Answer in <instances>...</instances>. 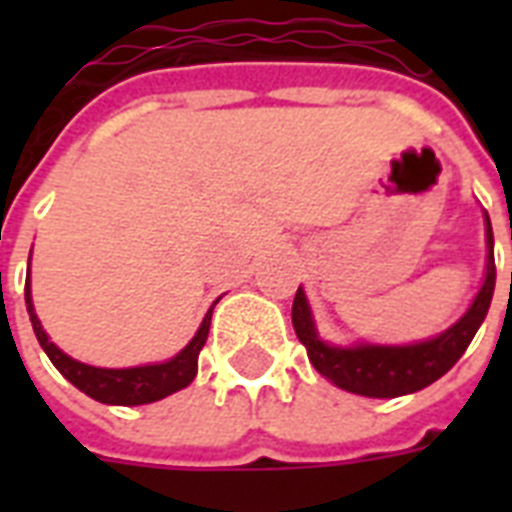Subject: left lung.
<instances>
[{"instance_id": "obj_1", "label": "left lung", "mask_w": 512, "mask_h": 512, "mask_svg": "<svg viewBox=\"0 0 512 512\" xmlns=\"http://www.w3.org/2000/svg\"><path fill=\"white\" fill-rule=\"evenodd\" d=\"M486 223V271L484 284L473 297V303L452 327L430 340L409 342V345H377V342H353V345H335L327 342L316 329L311 305L305 289L297 287L292 303V327L297 340L308 350L311 364L321 377L332 385L366 398H396L406 393L428 388L430 382L444 377L460 356L468 350L470 340L476 337L478 327L484 324L489 305H492L494 281V236L492 220L484 212Z\"/></svg>"}]
</instances>
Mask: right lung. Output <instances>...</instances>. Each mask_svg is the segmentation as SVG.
Here are the masks:
<instances>
[{
	"instance_id": "add662e5",
	"label": "right lung",
	"mask_w": 512,
	"mask_h": 512,
	"mask_svg": "<svg viewBox=\"0 0 512 512\" xmlns=\"http://www.w3.org/2000/svg\"><path fill=\"white\" fill-rule=\"evenodd\" d=\"M220 300V297H217ZM217 300L207 311L201 327L196 329L193 340L185 345L177 356L159 361V364H140V366H127V369H103V366H90L76 361L68 353L50 340V335L44 332L42 321L34 311V300H31V273L26 279V308L31 316V327L34 335L42 345V350L50 356L63 377H66L74 388L87 393L90 398L100 401V404L111 406H140V404H154L159 398H167L170 393L188 388L199 372V353L204 348L209 335V321H212V311H215Z\"/></svg>"
}]
</instances>
